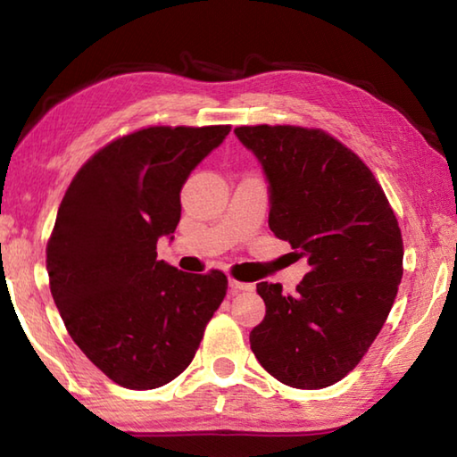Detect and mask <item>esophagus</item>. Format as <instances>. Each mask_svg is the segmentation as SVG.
Masks as SVG:
<instances>
[{
	"mask_svg": "<svg viewBox=\"0 0 457 457\" xmlns=\"http://www.w3.org/2000/svg\"><path fill=\"white\" fill-rule=\"evenodd\" d=\"M229 288H231V292H244V290H252V284L237 282V280H234V278H229Z\"/></svg>",
	"mask_w": 457,
	"mask_h": 457,
	"instance_id": "34e87169",
	"label": "esophagus"
}]
</instances>
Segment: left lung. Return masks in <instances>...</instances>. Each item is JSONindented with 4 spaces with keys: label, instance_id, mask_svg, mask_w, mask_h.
Returning <instances> with one entry per match:
<instances>
[{
    "label": "left lung",
    "instance_id": "1",
    "mask_svg": "<svg viewBox=\"0 0 457 457\" xmlns=\"http://www.w3.org/2000/svg\"><path fill=\"white\" fill-rule=\"evenodd\" d=\"M270 183V229L308 270L296 294L256 288L266 316L250 332L270 375L322 389L359 365L383 328L403 276V239L370 169L320 129L237 127Z\"/></svg>",
    "mask_w": 457,
    "mask_h": 457
}]
</instances>
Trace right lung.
I'll use <instances>...</instances> for the list:
<instances>
[{"label":"right lung","mask_w":457,"mask_h":457,"mask_svg":"<svg viewBox=\"0 0 457 457\" xmlns=\"http://www.w3.org/2000/svg\"><path fill=\"white\" fill-rule=\"evenodd\" d=\"M229 129L120 137L80 167L58 207L46 247L54 303L80 351L127 389L181 375L226 296V274L181 272L157 260V242L179 223L189 173Z\"/></svg>","instance_id":"right-lung-1"}]
</instances>
